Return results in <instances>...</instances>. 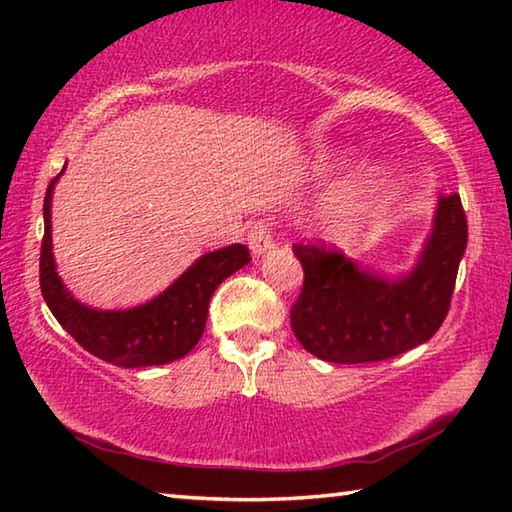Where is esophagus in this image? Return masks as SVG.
Here are the masks:
<instances>
[{"instance_id": "obj_1", "label": "esophagus", "mask_w": 512, "mask_h": 512, "mask_svg": "<svg viewBox=\"0 0 512 512\" xmlns=\"http://www.w3.org/2000/svg\"><path fill=\"white\" fill-rule=\"evenodd\" d=\"M248 246L253 250V255H262L266 250L273 248V235L268 221L262 219L253 223V228L248 232Z\"/></svg>"}]
</instances>
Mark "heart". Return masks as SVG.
I'll return each mask as SVG.
<instances>
[{
    "label": "heart",
    "instance_id": "b5f03b06",
    "mask_svg": "<svg viewBox=\"0 0 512 512\" xmlns=\"http://www.w3.org/2000/svg\"><path fill=\"white\" fill-rule=\"evenodd\" d=\"M339 162L343 160L327 155V158L320 160V169L329 171ZM388 192H391V178L384 169H363L323 207V221L334 235H357L363 225L370 221V216L384 205Z\"/></svg>",
    "mask_w": 512,
    "mask_h": 512
}]
</instances>
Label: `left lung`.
I'll return each instance as SVG.
<instances>
[{"instance_id":"left-lung-1","label":"left lung","mask_w":512,"mask_h":512,"mask_svg":"<svg viewBox=\"0 0 512 512\" xmlns=\"http://www.w3.org/2000/svg\"><path fill=\"white\" fill-rule=\"evenodd\" d=\"M467 246L461 196H440L431 235L409 275L381 277L323 244H296L305 284L291 307L302 348L332 363L397 357L427 343L449 311Z\"/></svg>"}]
</instances>
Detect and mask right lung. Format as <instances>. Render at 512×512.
Listing matches in <instances>:
<instances>
[{
    "mask_svg": "<svg viewBox=\"0 0 512 512\" xmlns=\"http://www.w3.org/2000/svg\"><path fill=\"white\" fill-rule=\"evenodd\" d=\"M63 171L49 183L42 207L40 289L51 314L81 348L112 366L146 368L183 359L201 341L216 287L250 262L248 248L232 244L198 257L169 289L140 307L101 311L81 305L58 277L51 253V192Z\"/></svg>",
    "mask_w": 512,
    "mask_h": 512,
    "instance_id": "add662e5",
    "label": "right lung"
}]
</instances>
